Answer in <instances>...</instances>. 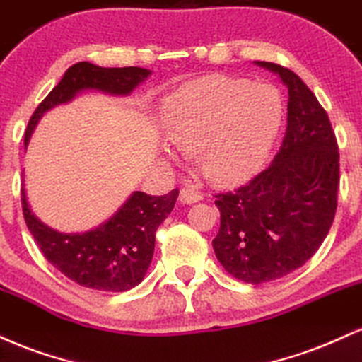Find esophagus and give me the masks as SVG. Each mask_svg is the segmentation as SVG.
Segmentation results:
<instances>
[{
    "label": "esophagus",
    "instance_id": "1",
    "mask_svg": "<svg viewBox=\"0 0 362 362\" xmlns=\"http://www.w3.org/2000/svg\"><path fill=\"white\" fill-rule=\"evenodd\" d=\"M199 199H203V193L197 188H182L180 191V202L182 205H191V203H198Z\"/></svg>",
    "mask_w": 362,
    "mask_h": 362
}]
</instances>
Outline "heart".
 Returning a JSON list of instances; mask_svg holds the SVG:
<instances>
[{
  "label": "heart",
  "instance_id": "obj_1",
  "mask_svg": "<svg viewBox=\"0 0 362 362\" xmlns=\"http://www.w3.org/2000/svg\"><path fill=\"white\" fill-rule=\"evenodd\" d=\"M283 98L273 84L208 76L165 98L160 122L182 163L199 154L203 173L218 185L249 181L264 168L283 123Z\"/></svg>",
  "mask_w": 362,
  "mask_h": 362
}]
</instances>
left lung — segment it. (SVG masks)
<instances>
[{
    "instance_id": "1",
    "label": "left lung",
    "mask_w": 362,
    "mask_h": 362,
    "mask_svg": "<svg viewBox=\"0 0 362 362\" xmlns=\"http://www.w3.org/2000/svg\"><path fill=\"white\" fill-rule=\"evenodd\" d=\"M288 88L283 144L249 185L216 194L215 256L227 273L259 284L293 273L317 252L337 208L339 151L329 117L295 72L254 61Z\"/></svg>"
}]
</instances>
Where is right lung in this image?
Instances as JSON below:
<instances>
[{
	"label": "right lung",
	"instance_id": "right-lung-1",
	"mask_svg": "<svg viewBox=\"0 0 362 362\" xmlns=\"http://www.w3.org/2000/svg\"><path fill=\"white\" fill-rule=\"evenodd\" d=\"M152 71L142 67H100L78 62L37 106L25 132V151L40 118L59 105H66L84 91L129 96ZM25 174V173H23ZM177 189L164 197L134 191L108 220L86 232L64 233L45 225L32 211L25 177L21 205L30 233L47 261L71 281L100 291H129L142 283L154 256L156 230L171 214Z\"/></svg>",
	"mask_w": 362,
	"mask_h": 362
}]
</instances>
